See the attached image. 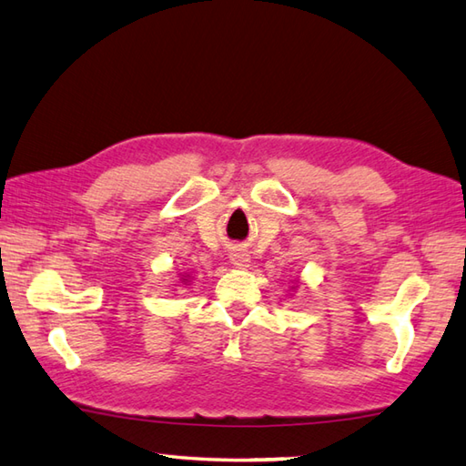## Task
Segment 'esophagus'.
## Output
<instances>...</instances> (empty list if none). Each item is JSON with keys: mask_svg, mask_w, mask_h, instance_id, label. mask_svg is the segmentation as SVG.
Returning a JSON list of instances; mask_svg holds the SVG:
<instances>
[{"mask_svg": "<svg viewBox=\"0 0 466 466\" xmlns=\"http://www.w3.org/2000/svg\"><path fill=\"white\" fill-rule=\"evenodd\" d=\"M232 262L238 268H244V267H248L250 258H248V254H246V252H236V254H232Z\"/></svg>", "mask_w": 466, "mask_h": 466, "instance_id": "esophagus-1", "label": "esophagus"}]
</instances>
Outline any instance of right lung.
I'll use <instances>...</instances> for the list:
<instances>
[{"instance_id":"obj_1","label":"right lung","mask_w":466,"mask_h":466,"mask_svg":"<svg viewBox=\"0 0 466 466\" xmlns=\"http://www.w3.org/2000/svg\"><path fill=\"white\" fill-rule=\"evenodd\" d=\"M184 280H186V279H184Z\"/></svg>"}]
</instances>
